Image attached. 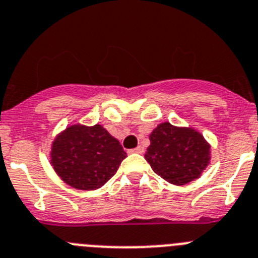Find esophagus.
<instances>
[{
    "instance_id": "esophagus-1",
    "label": "esophagus",
    "mask_w": 258,
    "mask_h": 258,
    "mask_svg": "<svg viewBox=\"0 0 258 258\" xmlns=\"http://www.w3.org/2000/svg\"><path fill=\"white\" fill-rule=\"evenodd\" d=\"M131 153H138V154H141V153H144V148L140 145V146H138V148L132 149Z\"/></svg>"
}]
</instances>
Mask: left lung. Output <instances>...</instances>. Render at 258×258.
Instances as JSON below:
<instances>
[{"label":"left lung","instance_id":"obj_1","mask_svg":"<svg viewBox=\"0 0 258 258\" xmlns=\"http://www.w3.org/2000/svg\"><path fill=\"white\" fill-rule=\"evenodd\" d=\"M149 140L145 159L153 171L169 184H189L210 163V144L194 128L164 122L153 130Z\"/></svg>","mask_w":258,"mask_h":258}]
</instances>
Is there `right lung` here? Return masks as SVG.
<instances>
[{
  "label": "right lung",
  "instance_id": "right-lung-1",
  "mask_svg": "<svg viewBox=\"0 0 258 258\" xmlns=\"http://www.w3.org/2000/svg\"><path fill=\"white\" fill-rule=\"evenodd\" d=\"M50 155L64 182L74 189L95 190L115 175L126 152L101 124H73L55 138Z\"/></svg>",
  "mask_w": 258,
  "mask_h": 258
}]
</instances>
